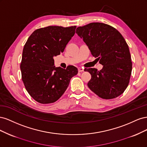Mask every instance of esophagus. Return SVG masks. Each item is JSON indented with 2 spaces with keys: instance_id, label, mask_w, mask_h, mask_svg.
I'll return each instance as SVG.
<instances>
[{
  "instance_id": "34e87169",
  "label": "esophagus",
  "mask_w": 147,
  "mask_h": 147,
  "mask_svg": "<svg viewBox=\"0 0 147 147\" xmlns=\"http://www.w3.org/2000/svg\"><path fill=\"white\" fill-rule=\"evenodd\" d=\"M84 71V69L82 68V67H79L78 68V72H83Z\"/></svg>"
}]
</instances>
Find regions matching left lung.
Masks as SVG:
<instances>
[{
    "mask_svg": "<svg viewBox=\"0 0 147 147\" xmlns=\"http://www.w3.org/2000/svg\"><path fill=\"white\" fill-rule=\"evenodd\" d=\"M76 33L103 65L100 71L86 69L91 75L89 88L104 99L123 94L129 82L132 62L129 49L122 35L112 26L102 23L78 27Z\"/></svg>",
    "mask_w": 147,
    "mask_h": 147,
    "instance_id": "obj_1",
    "label": "left lung"
}]
</instances>
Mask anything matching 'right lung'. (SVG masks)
Here are the masks:
<instances>
[{
    "label": "right lung",
    "mask_w": 147,
    "mask_h": 147,
    "mask_svg": "<svg viewBox=\"0 0 147 147\" xmlns=\"http://www.w3.org/2000/svg\"><path fill=\"white\" fill-rule=\"evenodd\" d=\"M76 26H48L35 30L23 48L20 65L22 80L26 90L40 104L58 100L67 88L78 69L55 66L53 57L63 53L74 36Z\"/></svg>",
    "instance_id": "obj_1"
}]
</instances>
